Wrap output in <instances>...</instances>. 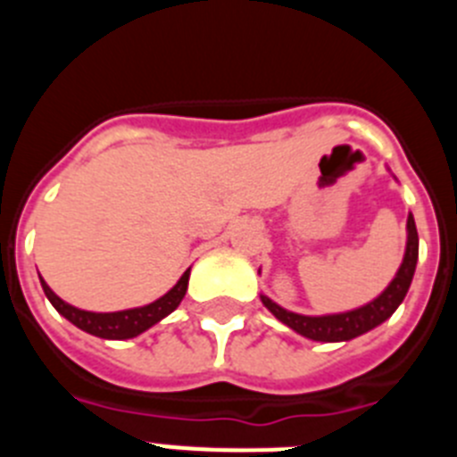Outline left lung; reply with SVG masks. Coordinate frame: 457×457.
Returning <instances> with one entry per match:
<instances>
[{
    "instance_id": "obj_1",
    "label": "left lung",
    "mask_w": 457,
    "mask_h": 457,
    "mask_svg": "<svg viewBox=\"0 0 457 457\" xmlns=\"http://www.w3.org/2000/svg\"><path fill=\"white\" fill-rule=\"evenodd\" d=\"M417 258H419V233L417 224H414V217H407V249L405 258H403V265L395 274V278L389 284V288L379 295L378 300H373L370 304L361 306V309L348 311V313H337V316H300V313H293V311L281 309L278 304H274L270 297L261 295L263 304L272 311L278 320L288 325L290 329H295L297 334L306 338H313V341H325V343H337V341H350L354 337H361L369 329L378 327L379 322H385L386 318L394 313L401 302L405 300L407 290H410L411 277H414V270H417Z\"/></svg>"
}]
</instances>
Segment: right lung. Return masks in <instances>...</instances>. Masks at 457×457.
I'll use <instances>...</instances> for the list:
<instances>
[{
    "instance_id": "1",
    "label": "right lung",
    "mask_w": 457,
    "mask_h": 457,
    "mask_svg": "<svg viewBox=\"0 0 457 457\" xmlns=\"http://www.w3.org/2000/svg\"><path fill=\"white\" fill-rule=\"evenodd\" d=\"M187 281H189V270L180 277L179 284L173 286L164 297L153 302V304L141 306V309L116 311V313H93V311L75 309V306L66 304L62 297H56L43 278H40V286H43V290H46L47 300L52 302V306H54L63 318H68L72 325L79 327L82 332L93 334V337H100V338L123 341V338H132L137 337V334L146 332L148 327H153L155 322L167 318L169 313L180 304L185 293H187Z\"/></svg>"
}]
</instances>
